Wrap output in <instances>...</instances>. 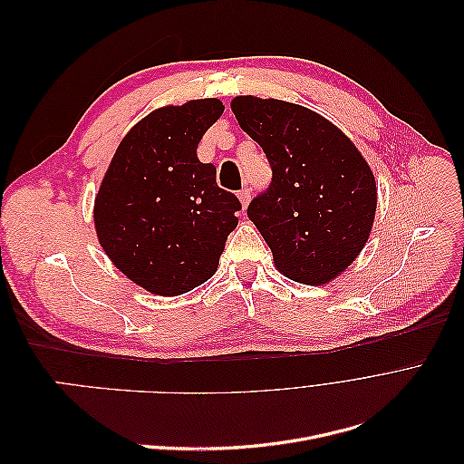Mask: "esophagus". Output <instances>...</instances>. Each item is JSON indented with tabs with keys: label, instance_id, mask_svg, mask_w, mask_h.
Masks as SVG:
<instances>
[{
	"label": "esophagus",
	"instance_id": "1",
	"mask_svg": "<svg viewBox=\"0 0 464 464\" xmlns=\"http://www.w3.org/2000/svg\"><path fill=\"white\" fill-rule=\"evenodd\" d=\"M237 199H240L242 208L246 210V207H247V205H249V201H251V191H249L247 188H244L240 193H237Z\"/></svg>",
	"mask_w": 464,
	"mask_h": 464
}]
</instances>
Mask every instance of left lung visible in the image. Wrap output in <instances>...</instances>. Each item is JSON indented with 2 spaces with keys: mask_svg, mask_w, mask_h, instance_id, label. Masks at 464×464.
Returning a JSON list of instances; mask_svg holds the SVG:
<instances>
[{
  "mask_svg": "<svg viewBox=\"0 0 464 464\" xmlns=\"http://www.w3.org/2000/svg\"><path fill=\"white\" fill-rule=\"evenodd\" d=\"M240 128L271 164L269 189L247 217L273 251L280 275L321 286L344 273L366 246L377 208L370 164L334 123L276 98L236 96Z\"/></svg>",
  "mask_w": 464,
  "mask_h": 464,
  "instance_id": "1",
  "label": "left lung"
}]
</instances>
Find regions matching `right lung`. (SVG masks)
Returning <instances> with one entry per match:
<instances>
[{
	"instance_id": "obj_1",
	"label": "right lung",
	"mask_w": 464,
	"mask_h": 464,
	"mask_svg": "<svg viewBox=\"0 0 464 464\" xmlns=\"http://www.w3.org/2000/svg\"><path fill=\"white\" fill-rule=\"evenodd\" d=\"M218 98L162 106L121 139L94 198V228L110 261L157 296H179L217 273L242 205L198 159Z\"/></svg>"
}]
</instances>
